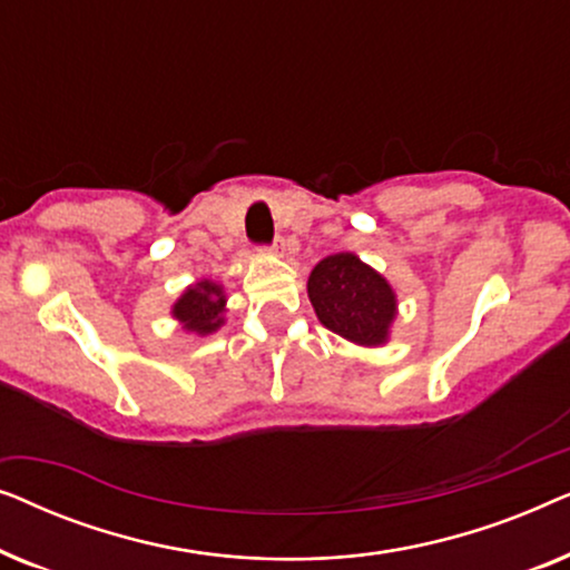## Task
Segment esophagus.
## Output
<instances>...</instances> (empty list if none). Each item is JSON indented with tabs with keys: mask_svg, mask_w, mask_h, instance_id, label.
Listing matches in <instances>:
<instances>
[{
	"mask_svg": "<svg viewBox=\"0 0 570 570\" xmlns=\"http://www.w3.org/2000/svg\"><path fill=\"white\" fill-rule=\"evenodd\" d=\"M269 252H272V254H275V256H285V252H287V248H285V240H283V238H277V240H275V244H272V248H269Z\"/></svg>",
	"mask_w": 570,
	"mask_h": 570,
	"instance_id": "34e87169",
	"label": "esophagus"
}]
</instances>
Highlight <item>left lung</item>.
I'll return each instance as SVG.
<instances>
[{
	"label": "left lung",
	"mask_w": 570,
	"mask_h": 570,
	"mask_svg": "<svg viewBox=\"0 0 570 570\" xmlns=\"http://www.w3.org/2000/svg\"><path fill=\"white\" fill-rule=\"evenodd\" d=\"M308 301L326 330L361 347H384L400 314L394 287L353 252L326 256L308 275Z\"/></svg>",
	"instance_id": "obj_1"
}]
</instances>
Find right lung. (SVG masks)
I'll return each instance as SVG.
<instances>
[{
    "label": "right lung",
    "mask_w": 570,
    "mask_h": 570,
    "mask_svg": "<svg viewBox=\"0 0 570 570\" xmlns=\"http://www.w3.org/2000/svg\"><path fill=\"white\" fill-rule=\"evenodd\" d=\"M225 311H228L225 287L215 279L202 277L178 295L174 306H170V316L181 324L184 332L207 337V334H215L225 324Z\"/></svg>",
    "instance_id": "right-lung-1"
}]
</instances>
